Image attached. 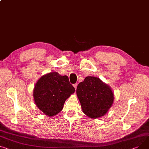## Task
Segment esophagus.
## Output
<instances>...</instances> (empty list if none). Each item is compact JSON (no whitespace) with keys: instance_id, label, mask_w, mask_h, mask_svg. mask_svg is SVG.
<instances>
[{"instance_id":"obj_1","label":"esophagus","mask_w":149,"mask_h":149,"mask_svg":"<svg viewBox=\"0 0 149 149\" xmlns=\"http://www.w3.org/2000/svg\"><path fill=\"white\" fill-rule=\"evenodd\" d=\"M77 85H78V84L77 83H75V84H74L73 86H74V88L76 89L77 88Z\"/></svg>"}]
</instances>
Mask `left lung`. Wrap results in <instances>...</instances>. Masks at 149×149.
<instances>
[{"mask_svg":"<svg viewBox=\"0 0 149 149\" xmlns=\"http://www.w3.org/2000/svg\"><path fill=\"white\" fill-rule=\"evenodd\" d=\"M77 95L83 112L88 117L96 118L104 116L114 101L111 87L100 78L88 76L78 84Z\"/></svg>","mask_w":149,"mask_h":149,"instance_id":"obj_1","label":"left lung"}]
</instances>
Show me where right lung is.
Returning <instances> with one entry per match:
<instances>
[{"label":"right lung","instance_id":"right-lung-1","mask_svg":"<svg viewBox=\"0 0 149 149\" xmlns=\"http://www.w3.org/2000/svg\"><path fill=\"white\" fill-rule=\"evenodd\" d=\"M74 92L68 76L53 72L39 79L33 95L38 108L45 115L52 117L62 110L66 99Z\"/></svg>","mask_w":149,"mask_h":149}]
</instances>
